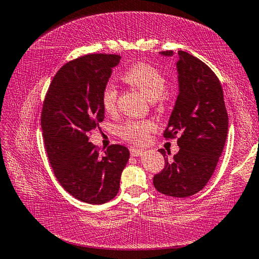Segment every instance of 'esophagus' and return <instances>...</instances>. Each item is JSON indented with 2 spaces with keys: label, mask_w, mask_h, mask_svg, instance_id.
<instances>
[{
  "label": "esophagus",
  "mask_w": 259,
  "mask_h": 259,
  "mask_svg": "<svg viewBox=\"0 0 259 259\" xmlns=\"http://www.w3.org/2000/svg\"><path fill=\"white\" fill-rule=\"evenodd\" d=\"M143 153H144V150L140 149V148H136V147L130 148L131 156H140V155H143Z\"/></svg>",
  "instance_id": "obj_1"
}]
</instances>
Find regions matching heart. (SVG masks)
Masks as SVG:
<instances>
[{
    "label": "heart",
    "mask_w": 259,
    "mask_h": 259,
    "mask_svg": "<svg viewBox=\"0 0 259 259\" xmlns=\"http://www.w3.org/2000/svg\"><path fill=\"white\" fill-rule=\"evenodd\" d=\"M122 80L135 89H137L150 101L157 110L166 109L171 102V95L167 91V79L157 68L147 63L131 65L122 73ZM119 91L113 83H107L102 92V105L106 113L112 114L116 111ZM153 121L144 119H128L117 126V135L126 142L142 144L149 138L155 130Z\"/></svg>",
    "instance_id": "obj_1"
}]
</instances>
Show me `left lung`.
<instances>
[{
    "label": "left lung",
    "mask_w": 259,
    "mask_h": 259,
    "mask_svg": "<svg viewBox=\"0 0 259 259\" xmlns=\"http://www.w3.org/2000/svg\"><path fill=\"white\" fill-rule=\"evenodd\" d=\"M178 54L180 91L164 138L178 137L180 150L168 161L165 150L159 149L165 165L154 176L153 183L163 195L185 198L203 189L213 176L227 140L229 117L222 86L213 70L185 51Z\"/></svg>",
    "instance_id": "left-lung-1"
}]
</instances>
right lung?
Returning a JSON list of instances; mask_svg holds the SVG:
<instances>
[{
    "mask_svg": "<svg viewBox=\"0 0 259 259\" xmlns=\"http://www.w3.org/2000/svg\"><path fill=\"white\" fill-rule=\"evenodd\" d=\"M120 59L117 54L91 53L69 61L56 72L43 102L40 124L54 176L65 191L87 204L114 198L129 159L124 146L100 150L89 143L104 119L102 92Z\"/></svg>",
    "mask_w": 259,
    "mask_h": 259,
    "instance_id": "add662e5",
    "label": "right lung"
}]
</instances>
